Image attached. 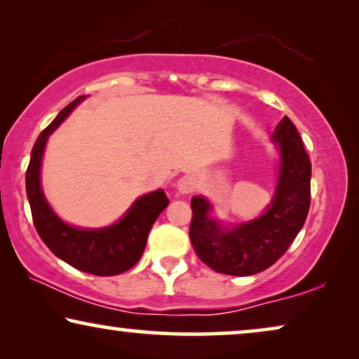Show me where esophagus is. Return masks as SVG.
I'll return each mask as SVG.
<instances>
[{
  "mask_svg": "<svg viewBox=\"0 0 359 359\" xmlns=\"http://www.w3.org/2000/svg\"><path fill=\"white\" fill-rule=\"evenodd\" d=\"M176 188H178L181 194H189L194 191L196 183L191 176H183V178H180L178 183H176Z\"/></svg>",
  "mask_w": 359,
  "mask_h": 359,
  "instance_id": "obj_1",
  "label": "esophagus"
}]
</instances>
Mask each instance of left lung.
Wrapping results in <instances>:
<instances>
[{
	"label": "left lung",
	"mask_w": 359,
	"mask_h": 359,
	"mask_svg": "<svg viewBox=\"0 0 359 359\" xmlns=\"http://www.w3.org/2000/svg\"><path fill=\"white\" fill-rule=\"evenodd\" d=\"M273 140L281 150L276 194L269 209L252 222L222 229L209 217L210 205L201 196L191 199L189 240L201 262L230 276H252L271 266L287 252L311 208V160L296 126L283 117Z\"/></svg>",
	"instance_id": "left-lung-1"
}]
</instances>
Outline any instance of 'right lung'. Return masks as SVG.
<instances>
[{"mask_svg": "<svg viewBox=\"0 0 359 359\" xmlns=\"http://www.w3.org/2000/svg\"><path fill=\"white\" fill-rule=\"evenodd\" d=\"M85 96H78L58 112L34 144L26 171V191L37 233L55 257L80 271L114 276L130 269L144 253L147 237L161 210L170 204L165 191L145 194L134 203L119 222L107 229L83 230L62 222L47 204L41 189V161L47 137Z\"/></svg>", "mask_w": 359, "mask_h": 359, "instance_id": "right-lung-1", "label": "right lung"}]
</instances>
